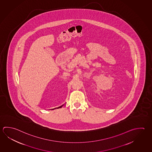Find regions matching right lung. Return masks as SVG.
Segmentation results:
<instances>
[{
  "instance_id": "right-lung-1",
  "label": "right lung",
  "mask_w": 152,
  "mask_h": 152,
  "mask_svg": "<svg viewBox=\"0 0 152 152\" xmlns=\"http://www.w3.org/2000/svg\"><path fill=\"white\" fill-rule=\"evenodd\" d=\"M63 105H61V106H63Z\"/></svg>"
}]
</instances>
